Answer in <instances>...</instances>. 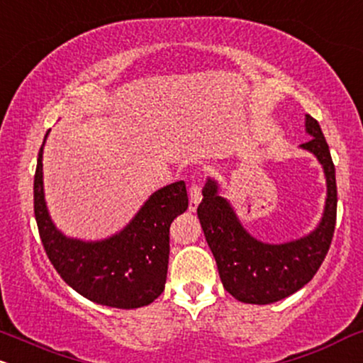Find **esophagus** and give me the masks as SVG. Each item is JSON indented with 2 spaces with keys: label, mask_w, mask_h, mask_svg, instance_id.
<instances>
[{
  "label": "esophagus",
  "mask_w": 363,
  "mask_h": 363,
  "mask_svg": "<svg viewBox=\"0 0 363 363\" xmlns=\"http://www.w3.org/2000/svg\"><path fill=\"white\" fill-rule=\"evenodd\" d=\"M189 196H191L189 211H196V209H198V204L201 203V199H203V194H201V187L198 184L191 186L189 187Z\"/></svg>",
  "instance_id": "obj_1"
}]
</instances>
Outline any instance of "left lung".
Here are the masks:
<instances>
[{"label": "left lung", "mask_w": 363, "mask_h": 363, "mask_svg": "<svg viewBox=\"0 0 363 363\" xmlns=\"http://www.w3.org/2000/svg\"><path fill=\"white\" fill-rule=\"evenodd\" d=\"M306 143L299 145L321 164L326 177L323 216L311 233L286 243H265L243 228L230 201L220 194V184L208 177L198 206L199 223L223 287L235 299L248 304H272L294 294L314 277L330 250L336 223V179L320 123L306 115Z\"/></svg>", "instance_id": "obj_1"}]
</instances>
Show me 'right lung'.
Returning a JSON list of instances; mask_svg holds the SVG:
<instances>
[{
	"label": "right lung",
	"mask_w": 363,
	"mask_h": 363,
	"mask_svg": "<svg viewBox=\"0 0 363 363\" xmlns=\"http://www.w3.org/2000/svg\"><path fill=\"white\" fill-rule=\"evenodd\" d=\"M43 145L35 170L33 209L43 248L57 272L74 291L101 306L135 309L154 303L167 279L170 223L189 204L184 181L155 191L111 237L96 242L71 238L57 228L47 209Z\"/></svg>",
	"instance_id": "add662e5"
}]
</instances>
